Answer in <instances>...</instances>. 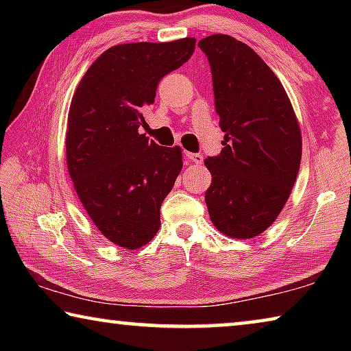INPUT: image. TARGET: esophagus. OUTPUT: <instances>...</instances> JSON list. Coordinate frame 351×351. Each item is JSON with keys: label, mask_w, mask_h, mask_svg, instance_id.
<instances>
[{"label": "esophagus", "mask_w": 351, "mask_h": 351, "mask_svg": "<svg viewBox=\"0 0 351 351\" xmlns=\"http://www.w3.org/2000/svg\"><path fill=\"white\" fill-rule=\"evenodd\" d=\"M186 156L190 159V161L195 162V164H203V161H204L203 154H199V153H187Z\"/></svg>", "instance_id": "obj_1"}]
</instances>
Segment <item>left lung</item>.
I'll return each instance as SVG.
<instances>
[{"instance_id": "1", "label": "left lung", "mask_w": 351, "mask_h": 351, "mask_svg": "<svg viewBox=\"0 0 351 351\" xmlns=\"http://www.w3.org/2000/svg\"><path fill=\"white\" fill-rule=\"evenodd\" d=\"M210 64L223 150L204 161L206 204L219 232L252 239L276 221L302 159L293 105L272 69L246 43L215 34L199 40Z\"/></svg>"}]
</instances>
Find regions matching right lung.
Listing matches in <instances>:
<instances>
[{"label": "right lung", "mask_w": 351, "mask_h": 351, "mask_svg": "<svg viewBox=\"0 0 351 351\" xmlns=\"http://www.w3.org/2000/svg\"><path fill=\"white\" fill-rule=\"evenodd\" d=\"M195 38L106 49L83 75L68 116L66 162L93 223L123 249L147 245L161 228V204L182 169L180 147L139 133L158 83L182 66Z\"/></svg>", "instance_id": "1"}]
</instances>
